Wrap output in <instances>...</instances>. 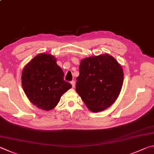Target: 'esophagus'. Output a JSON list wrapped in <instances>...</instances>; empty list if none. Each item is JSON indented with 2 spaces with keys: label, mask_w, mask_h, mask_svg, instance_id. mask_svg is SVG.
I'll return each instance as SVG.
<instances>
[{
  "label": "esophagus",
  "mask_w": 154,
  "mask_h": 154,
  "mask_svg": "<svg viewBox=\"0 0 154 154\" xmlns=\"http://www.w3.org/2000/svg\"><path fill=\"white\" fill-rule=\"evenodd\" d=\"M70 83H71L72 87L74 88L75 87V82L74 81V80H72V81H71V82H70Z\"/></svg>",
  "instance_id": "obj_1"
}]
</instances>
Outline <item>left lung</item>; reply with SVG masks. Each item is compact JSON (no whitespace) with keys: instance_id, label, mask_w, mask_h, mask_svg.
<instances>
[{"instance_id":"8db88e82","label":"left lung","mask_w":154,"mask_h":154,"mask_svg":"<svg viewBox=\"0 0 154 154\" xmlns=\"http://www.w3.org/2000/svg\"><path fill=\"white\" fill-rule=\"evenodd\" d=\"M75 91L91 111H103L116 100L122 89V67L105 54L85 58L79 66Z\"/></svg>"}]
</instances>
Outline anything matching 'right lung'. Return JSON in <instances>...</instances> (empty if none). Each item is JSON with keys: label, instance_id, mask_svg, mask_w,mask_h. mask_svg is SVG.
<instances>
[{"label": "right lung", "instance_id": "1", "mask_svg": "<svg viewBox=\"0 0 154 154\" xmlns=\"http://www.w3.org/2000/svg\"><path fill=\"white\" fill-rule=\"evenodd\" d=\"M49 54L36 55L23 69L21 83L27 97L40 109L51 110L72 85L64 80L63 70Z\"/></svg>", "mask_w": 154, "mask_h": 154}]
</instances>
